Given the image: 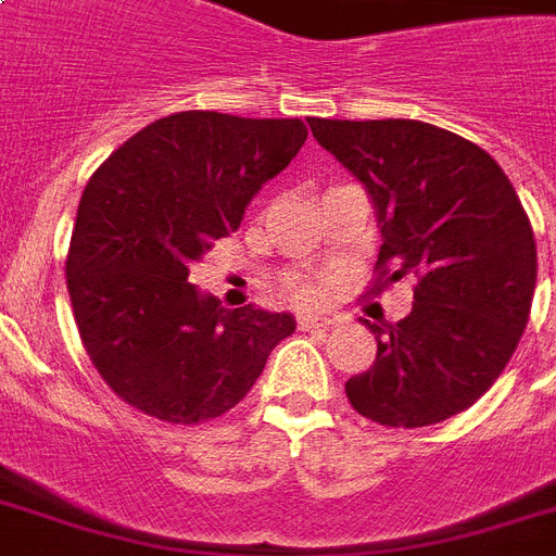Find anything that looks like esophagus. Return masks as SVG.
Returning a JSON list of instances; mask_svg holds the SVG:
<instances>
[{
	"label": "esophagus",
	"mask_w": 556,
	"mask_h": 556,
	"mask_svg": "<svg viewBox=\"0 0 556 556\" xmlns=\"http://www.w3.org/2000/svg\"><path fill=\"white\" fill-rule=\"evenodd\" d=\"M331 323H334L331 317H314V314H305V317L296 320V326H300L303 331H320V329H329Z\"/></svg>",
	"instance_id": "obj_1"
}]
</instances>
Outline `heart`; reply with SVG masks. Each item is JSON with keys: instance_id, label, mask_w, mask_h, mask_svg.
<instances>
[{"instance_id": "b5f03b06", "label": "heart", "mask_w": 556, "mask_h": 556, "mask_svg": "<svg viewBox=\"0 0 556 556\" xmlns=\"http://www.w3.org/2000/svg\"><path fill=\"white\" fill-rule=\"evenodd\" d=\"M288 288H291V294H294L300 303H314V300L323 294V286L320 282H314V279L294 277L288 282Z\"/></svg>"}]
</instances>
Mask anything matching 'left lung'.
Masks as SVG:
<instances>
[{"label": "left lung", "instance_id": "1", "mask_svg": "<svg viewBox=\"0 0 556 556\" xmlns=\"http://www.w3.org/2000/svg\"><path fill=\"white\" fill-rule=\"evenodd\" d=\"M308 126L375 204L378 288L418 277L404 320H364L378 355L346 380L349 404L406 430L465 413L508 366L531 314L536 242L517 190L482 147L432 124Z\"/></svg>", "mask_w": 556, "mask_h": 556}]
</instances>
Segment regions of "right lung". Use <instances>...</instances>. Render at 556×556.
I'll return each mask as SVG.
<instances>
[{
	"label": "right lung",
	"mask_w": 556,
	"mask_h": 556,
	"mask_svg": "<svg viewBox=\"0 0 556 556\" xmlns=\"http://www.w3.org/2000/svg\"><path fill=\"white\" fill-rule=\"evenodd\" d=\"M308 138L296 117L176 112L117 147L83 190L65 286L86 355L121 401L201 424L242 401L291 314L222 308L190 268L242 225Z\"/></svg>",
	"instance_id": "add662e5"
}]
</instances>
